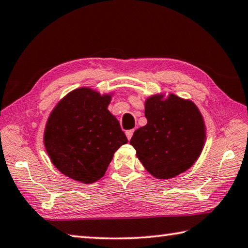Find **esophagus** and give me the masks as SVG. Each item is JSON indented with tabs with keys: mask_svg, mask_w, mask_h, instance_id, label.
I'll use <instances>...</instances> for the list:
<instances>
[{
	"mask_svg": "<svg viewBox=\"0 0 248 248\" xmlns=\"http://www.w3.org/2000/svg\"><path fill=\"white\" fill-rule=\"evenodd\" d=\"M126 137H127V140H131V138H132V136H133V134H134V129H129V131H126Z\"/></svg>",
	"mask_w": 248,
	"mask_h": 248,
	"instance_id": "obj_1",
	"label": "esophagus"
}]
</instances>
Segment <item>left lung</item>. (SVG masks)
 Here are the masks:
<instances>
[{"label": "left lung", "instance_id": "left-lung-1", "mask_svg": "<svg viewBox=\"0 0 248 248\" xmlns=\"http://www.w3.org/2000/svg\"><path fill=\"white\" fill-rule=\"evenodd\" d=\"M147 124L131 144L151 175L172 179L193 166L206 140L205 122L196 104L175 94L151 95L145 102Z\"/></svg>", "mask_w": 248, "mask_h": 248}]
</instances>
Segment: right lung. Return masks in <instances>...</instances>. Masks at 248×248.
<instances>
[{
	"label": "right lung",
	"mask_w": 248,
	"mask_h": 248,
	"mask_svg": "<svg viewBox=\"0 0 248 248\" xmlns=\"http://www.w3.org/2000/svg\"><path fill=\"white\" fill-rule=\"evenodd\" d=\"M110 94L78 88L47 119L43 142L52 163L71 179L91 184L104 175L115 151L128 141L108 110Z\"/></svg>",
	"instance_id": "1"
}]
</instances>
